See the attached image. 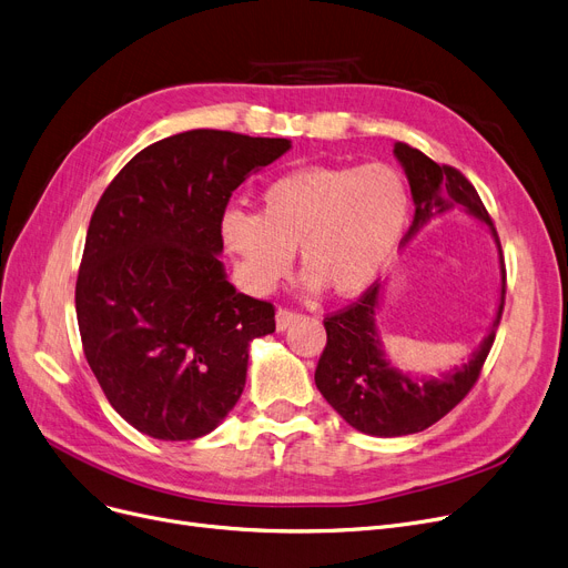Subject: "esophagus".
<instances>
[{
	"label": "esophagus",
	"instance_id": "34e87169",
	"mask_svg": "<svg viewBox=\"0 0 568 568\" xmlns=\"http://www.w3.org/2000/svg\"><path fill=\"white\" fill-rule=\"evenodd\" d=\"M294 320H300V313H294V311H287V308H278L276 311V329L278 332H285Z\"/></svg>",
	"mask_w": 568,
	"mask_h": 568
}]
</instances>
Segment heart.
Masks as SVG:
<instances>
[{"label":"heart","instance_id":"obj_1","mask_svg":"<svg viewBox=\"0 0 568 568\" xmlns=\"http://www.w3.org/2000/svg\"><path fill=\"white\" fill-rule=\"evenodd\" d=\"M406 217L408 190L389 164L306 166L268 183L260 213L227 211L220 234L253 292L274 290L300 248L306 287L357 297L397 251Z\"/></svg>","mask_w":568,"mask_h":568}]
</instances>
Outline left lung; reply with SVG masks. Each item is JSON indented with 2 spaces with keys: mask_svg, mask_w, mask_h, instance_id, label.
Wrapping results in <instances>:
<instances>
[{
  "mask_svg": "<svg viewBox=\"0 0 568 568\" xmlns=\"http://www.w3.org/2000/svg\"><path fill=\"white\" fill-rule=\"evenodd\" d=\"M394 158L408 179L415 206L404 245L413 241L417 232H423L434 217L459 209L483 223L495 239L501 283L495 320L478 348L462 364L443 368L436 376L402 372L385 353L378 332L385 283L368 287L355 306L325 320L327 345L315 368V385L345 423L362 434L381 438L425 432L466 397L478 381L487 353L495 343L506 300L501 243L476 187L457 169L446 164L438 166L423 151L404 141L394 143Z\"/></svg>",
  "mask_w": 568,
  "mask_h": 568,
  "instance_id": "1",
  "label": "left lung"
}]
</instances>
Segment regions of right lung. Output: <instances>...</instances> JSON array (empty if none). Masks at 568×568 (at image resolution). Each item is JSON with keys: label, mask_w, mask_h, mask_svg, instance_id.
Listing matches in <instances>:
<instances>
[{"label": "right lung", "mask_w": 568, "mask_h": 568, "mask_svg": "<svg viewBox=\"0 0 568 568\" xmlns=\"http://www.w3.org/2000/svg\"><path fill=\"white\" fill-rule=\"evenodd\" d=\"M290 139L192 130L143 148L97 204L77 281L85 359L125 423L160 440L206 436L236 406L251 341L274 306L227 281L220 220Z\"/></svg>", "instance_id": "add662e5"}]
</instances>
